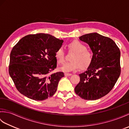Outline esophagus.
I'll list each match as a JSON object with an SVG mask.
<instances>
[{
    "instance_id": "34e87169",
    "label": "esophagus",
    "mask_w": 129,
    "mask_h": 129,
    "mask_svg": "<svg viewBox=\"0 0 129 129\" xmlns=\"http://www.w3.org/2000/svg\"><path fill=\"white\" fill-rule=\"evenodd\" d=\"M72 74L70 73H65V76H71Z\"/></svg>"
}]
</instances>
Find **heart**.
Here are the masks:
<instances>
[{
	"mask_svg": "<svg viewBox=\"0 0 129 129\" xmlns=\"http://www.w3.org/2000/svg\"><path fill=\"white\" fill-rule=\"evenodd\" d=\"M69 50L74 52L71 58L70 62H66L61 68L63 72H69L75 71L79 68L85 69L91 64L93 59V54L87 49L86 46L79 40H74L68 45ZM55 58L57 63L62 64L65 61V52L60 47L55 52Z\"/></svg>",
	"mask_w": 129,
	"mask_h": 129,
	"instance_id": "1",
	"label": "heart"
}]
</instances>
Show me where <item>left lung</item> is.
Instances as JSON below:
<instances>
[{
	"label": "left lung",
	"mask_w": 129,
	"mask_h": 129,
	"mask_svg": "<svg viewBox=\"0 0 129 129\" xmlns=\"http://www.w3.org/2000/svg\"><path fill=\"white\" fill-rule=\"evenodd\" d=\"M87 43L93 53L91 64L79 74L80 80L75 92L85 100H94L108 94L121 73L120 51L114 41L96 33L79 37Z\"/></svg>",
	"instance_id": "8db88e82"
}]
</instances>
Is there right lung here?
<instances>
[{
  "mask_svg": "<svg viewBox=\"0 0 129 129\" xmlns=\"http://www.w3.org/2000/svg\"><path fill=\"white\" fill-rule=\"evenodd\" d=\"M64 41L48 34L22 38L10 53L9 73L16 89L34 100L51 97L64 74L51 73L56 68L54 54Z\"/></svg>",
  "mask_w": 129,
  "mask_h": 129,
  "instance_id": "add662e5",
  "label": "right lung"
}]
</instances>
